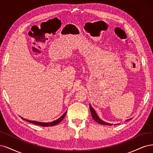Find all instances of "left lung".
Masks as SVG:
<instances>
[{
	"mask_svg": "<svg viewBox=\"0 0 153 153\" xmlns=\"http://www.w3.org/2000/svg\"><path fill=\"white\" fill-rule=\"evenodd\" d=\"M90 112H91V116H92V117H93V119L96 122H97L98 123H99V124H101V125H109V126H111V125H112V124H111V123H107V122H105V121H103V120H102L100 118L98 117V116L97 115V112H95V109H93V108L92 107V106L90 104ZM132 118H130V119H129V120H126V121H129V120H131Z\"/></svg>",
	"mask_w": 153,
	"mask_h": 153,
	"instance_id": "1",
	"label": "left lung"
}]
</instances>
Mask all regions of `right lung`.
I'll use <instances>...</instances> for the list:
<instances>
[{
	"label": "right lung",
	"instance_id": "add662e5",
	"mask_svg": "<svg viewBox=\"0 0 153 153\" xmlns=\"http://www.w3.org/2000/svg\"><path fill=\"white\" fill-rule=\"evenodd\" d=\"M67 114V111L64 113V114L60 117L58 118V120H55V121H53L52 122H50V123H44V122H39V121H31V120H25L24 119V118L22 117V119H23V120H25L29 123H33V124H36L39 126H54V125H58L59 123H60L63 120V118L65 117V115Z\"/></svg>",
	"mask_w": 153,
	"mask_h": 153
}]
</instances>
